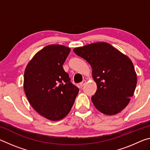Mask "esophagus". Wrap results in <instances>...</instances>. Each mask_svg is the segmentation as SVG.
Here are the masks:
<instances>
[{"instance_id":"obj_1","label":"esophagus","mask_w":150,"mask_h":150,"mask_svg":"<svg viewBox=\"0 0 150 150\" xmlns=\"http://www.w3.org/2000/svg\"><path fill=\"white\" fill-rule=\"evenodd\" d=\"M86 83H87V81H86V80L83 81L82 82H81V83H80V86H81V87H83V86H84V85L86 84Z\"/></svg>"}]
</instances>
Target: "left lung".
I'll list each match as a JSON object with an SVG mask.
<instances>
[{
  "label": "left lung",
  "instance_id": "left-lung-1",
  "mask_svg": "<svg viewBox=\"0 0 150 150\" xmlns=\"http://www.w3.org/2000/svg\"><path fill=\"white\" fill-rule=\"evenodd\" d=\"M75 54L92 67L97 90L91 100L98 110L114 115L128 105L137 84V76L130 58L106 42L75 48Z\"/></svg>",
  "mask_w": 150,
  "mask_h": 150
}]
</instances>
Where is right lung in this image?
I'll return each mask as SVG.
<instances>
[{
  "label": "right lung",
  "instance_id": "right-lung-1",
  "mask_svg": "<svg viewBox=\"0 0 150 150\" xmlns=\"http://www.w3.org/2000/svg\"><path fill=\"white\" fill-rule=\"evenodd\" d=\"M71 49L49 45L39 51L27 65L24 88L34 110L52 121L62 120L71 110L79 88L63 68Z\"/></svg>",
  "mask_w": 150,
  "mask_h": 150
}]
</instances>
